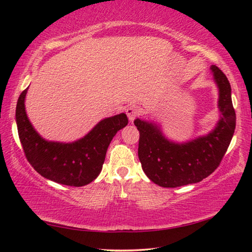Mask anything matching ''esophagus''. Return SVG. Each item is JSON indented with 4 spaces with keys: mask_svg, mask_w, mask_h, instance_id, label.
I'll use <instances>...</instances> for the list:
<instances>
[{
    "mask_svg": "<svg viewBox=\"0 0 252 252\" xmlns=\"http://www.w3.org/2000/svg\"><path fill=\"white\" fill-rule=\"evenodd\" d=\"M126 112L127 118H129V120H130V121H133L134 119L139 116L141 111H140V108H139L138 105L131 104V105H129V106H127V108L126 109Z\"/></svg>",
    "mask_w": 252,
    "mask_h": 252,
    "instance_id": "34e87169",
    "label": "esophagus"
}]
</instances>
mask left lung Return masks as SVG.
Listing matches in <instances>:
<instances>
[{
  "label": "left lung",
  "instance_id": "obj_1",
  "mask_svg": "<svg viewBox=\"0 0 252 252\" xmlns=\"http://www.w3.org/2000/svg\"><path fill=\"white\" fill-rule=\"evenodd\" d=\"M219 88L221 119L210 133L187 143H173L164 138L153 123L136 119L140 132L138 155L147 177L163 188H177L197 183L215 171L228 150L236 129V112L231 100V87L218 66L212 65Z\"/></svg>",
  "mask_w": 252,
  "mask_h": 252
}]
</instances>
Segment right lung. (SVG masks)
Returning a JSON list of instances; mask_svg holds the SVG:
<instances>
[{"label": "right lung", "instance_id": "1", "mask_svg": "<svg viewBox=\"0 0 252 252\" xmlns=\"http://www.w3.org/2000/svg\"><path fill=\"white\" fill-rule=\"evenodd\" d=\"M28 89L16 104V125L24 156L37 173L49 180L71 187H82L99 176L108 147L119 130L127 125L125 113L106 118L84 138L72 143L46 141L33 129L24 108Z\"/></svg>", "mask_w": 252, "mask_h": 252}]
</instances>
